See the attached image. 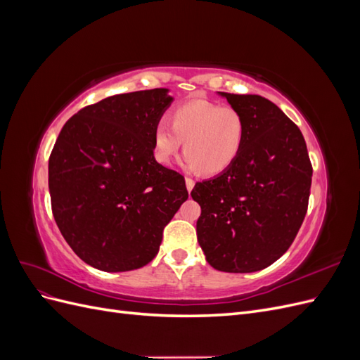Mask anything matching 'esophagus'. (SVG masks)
<instances>
[{"label": "esophagus", "mask_w": 360, "mask_h": 360, "mask_svg": "<svg viewBox=\"0 0 360 360\" xmlns=\"http://www.w3.org/2000/svg\"><path fill=\"white\" fill-rule=\"evenodd\" d=\"M184 181H186V189H188V192H191V191L193 189V186H195V181H193L192 179H189V177H186V180H184Z\"/></svg>", "instance_id": "1"}]
</instances>
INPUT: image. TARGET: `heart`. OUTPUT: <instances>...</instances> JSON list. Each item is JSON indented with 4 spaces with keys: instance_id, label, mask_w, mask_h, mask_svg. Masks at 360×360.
<instances>
[{
    "instance_id": "b5f03b06",
    "label": "heart",
    "mask_w": 360,
    "mask_h": 360,
    "mask_svg": "<svg viewBox=\"0 0 360 360\" xmlns=\"http://www.w3.org/2000/svg\"><path fill=\"white\" fill-rule=\"evenodd\" d=\"M246 134L243 115L233 106L192 101L174 108L171 124L160 120L153 132L155 159L168 165L184 141L183 169L217 176L240 155Z\"/></svg>"
}]
</instances>
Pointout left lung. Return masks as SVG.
<instances>
[{
	"instance_id": "left-lung-1",
	"label": "left lung",
	"mask_w": 360,
	"mask_h": 360,
	"mask_svg": "<svg viewBox=\"0 0 360 360\" xmlns=\"http://www.w3.org/2000/svg\"><path fill=\"white\" fill-rule=\"evenodd\" d=\"M217 94L243 115L246 134L233 165L191 192L201 205L197 237L213 269L250 274L292 243L308 210L312 167L300 129L275 103Z\"/></svg>"
}]
</instances>
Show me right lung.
I'll list each match as a JSON object with an SVG mask.
<instances>
[{"mask_svg":"<svg viewBox=\"0 0 360 360\" xmlns=\"http://www.w3.org/2000/svg\"><path fill=\"white\" fill-rule=\"evenodd\" d=\"M168 89L115 94L63 126L49 158L52 213L73 252L103 271L148 264L188 200L183 176L153 155Z\"/></svg>","mask_w":360,"mask_h":360,"instance_id":"1","label":"right lung"}]
</instances>
